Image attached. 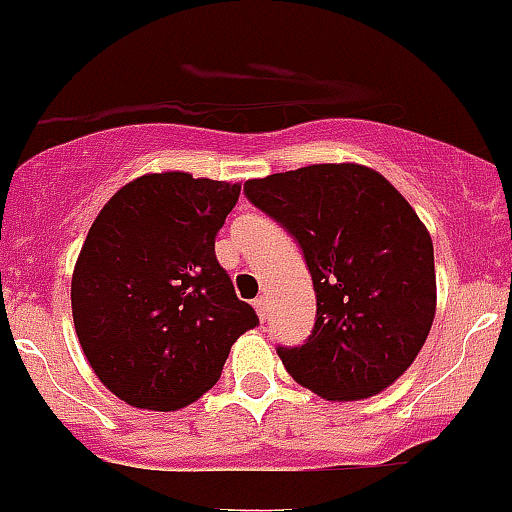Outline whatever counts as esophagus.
I'll return each instance as SVG.
<instances>
[{
    "instance_id": "1",
    "label": "esophagus",
    "mask_w": 512,
    "mask_h": 512,
    "mask_svg": "<svg viewBox=\"0 0 512 512\" xmlns=\"http://www.w3.org/2000/svg\"><path fill=\"white\" fill-rule=\"evenodd\" d=\"M253 309L259 311V319L261 321L269 319V301H266V296H259V299H253Z\"/></svg>"
}]
</instances>
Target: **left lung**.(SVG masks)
Instances as JSON below:
<instances>
[{
	"mask_svg": "<svg viewBox=\"0 0 512 512\" xmlns=\"http://www.w3.org/2000/svg\"><path fill=\"white\" fill-rule=\"evenodd\" d=\"M243 193L296 238L314 281V329L301 347H279L286 372L334 402L397 382L437 309L432 238L415 208L357 163L253 178Z\"/></svg>",
	"mask_w": 512,
	"mask_h": 512,
	"instance_id": "1",
	"label": "left lung"
}]
</instances>
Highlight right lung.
I'll list each match as a JSON object with an SVG mask.
<instances>
[{
    "mask_svg": "<svg viewBox=\"0 0 512 512\" xmlns=\"http://www.w3.org/2000/svg\"><path fill=\"white\" fill-rule=\"evenodd\" d=\"M241 186L165 170L130 180L97 213L72 274L80 347L115 397L140 410L191 405L259 316L216 259Z\"/></svg>",
    "mask_w": 512,
    "mask_h": 512,
    "instance_id": "obj_1",
    "label": "right lung"
}]
</instances>
